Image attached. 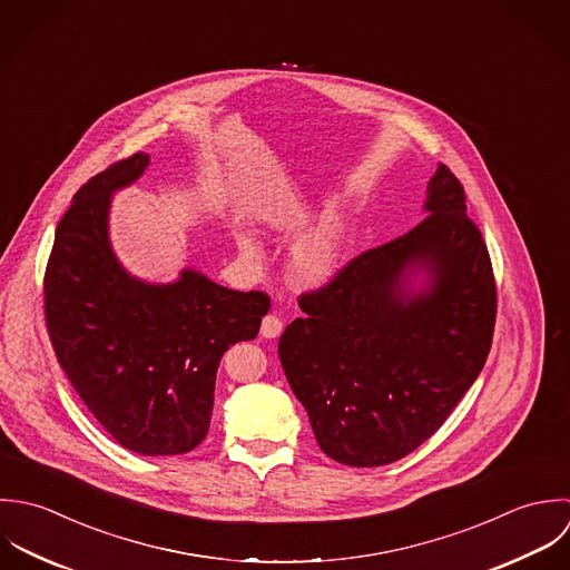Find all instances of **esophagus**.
Segmentation results:
<instances>
[{
    "mask_svg": "<svg viewBox=\"0 0 570 570\" xmlns=\"http://www.w3.org/2000/svg\"><path fill=\"white\" fill-rule=\"evenodd\" d=\"M282 331H284V324H282L279 317L266 315V317L262 320V337H264V340H275V337L282 335Z\"/></svg>",
    "mask_w": 570,
    "mask_h": 570,
    "instance_id": "obj_1",
    "label": "esophagus"
}]
</instances>
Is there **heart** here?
<instances>
[{
  "mask_svg": "<svg viewBox=\"0 0 570 570\" xmlns=\"http://www.w3.org/2000/svg\"><path fill=\"white\" fill-rule=\"evenodd\" d=\"M308 205L304 200H291L288 205L273 207L264 214L266 225L273 230H288L306 214ZM345 242V223L340 214H326L315 227L311 228L291 253V275L304 288H317L328 284L342 259ZM237 246L244 255H257V242L253 233H239Z\"/></svg>",
  "mask_w": 570,
  "mask_h": 570,
  "instance_id": "1",
  "label": "heart"
}]
</instances>
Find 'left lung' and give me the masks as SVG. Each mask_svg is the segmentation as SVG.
Here are the masks:
<instances>
[{
  "label": "left lung",
  "instance_id": "1",
  "mask_svg": "<svg viewBox=\"0 0 570 570\" xmlns=\"http://www.w3.org/2000/svg\"><path fill=\"white\" fill-rule=\"evenodd\" d=\"M454 174L439 165L423 223L352 259L279 340L286 379L322 452L379 466L414 452L478 379L495 282Z\"/></svg>",
  "mask_w": 570,
  "mask_h": 570
}]
</instances>
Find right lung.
I'll return each instance as SVG.
<instances>
[{
    "label": "right lung",
    "mask_w": 570,
    "mask_h": 570,
    "mask_svg": "<svg viewBox=\"0 0 570 570\" xmlns=\"http://www.w3.org/2000/svg\"><path fill=\"white\" fill-rule=\"evenodd\" d=\"M147 167L149 156L138 151L72 198L46 271V322L72 387L118 445L187 454L209 432L225 352L257 337L271 302L225 288L194 266L160 284L120 264L112 198Z\"/></svg>",
    "instance_id": "obj_1"
}]
</instances>
